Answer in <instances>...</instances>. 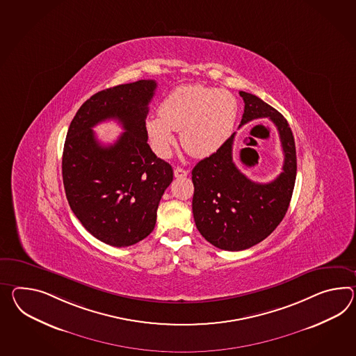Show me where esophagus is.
<instances>
[{
	"label": "esophagus",
	"instance_id": "obj_1",
	"mask_svg": "<svg viewBox=\"0 0 356 356\" xmlns=\"http://www.w3.org/2000/svg\"><path fill=\"white\" fill-rule=\"evenodd\" d=\"M175 177H177V179H181V177H185V176H188V171L186 170H184L181 167H176L174 170Z\"/></svg>",
	"mask_w": 356,
	"mask_h": 356
}]
</instances>
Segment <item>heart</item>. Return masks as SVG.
Instances as JSON below:
<instances>
[{
	"instance_id": "b5f03b06",
	"label": "heart",
	"mask_w": 356,
	"mask_h": 356,
	"mask_svg": "<svg viewBox=\"0 0 356 356\" xmlns=\"http://www.w3.org/2000/svg\"><path fill=\"white\" fill-rule=\"evenodd\" d=\"M159 117L145 123L147 136L158 156L170 154L172 131H181V147L193 156H209L224 145L234 130L238 104L234 96L212 87L175 88L159 106Z\"/></svg>"
}]
</instances>
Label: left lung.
<instances>
[{"label":"left lung","mask_w":356,"mask_h":356,"mask_svg":"<svg viewBox=\"0 0 356 356\" xmlns=\"http://www.w3.org/2000/svg\"><path fill=\"white\" fill-rule=\"evenodd\" d=\"M244 102L241 126L257 118L275 124L284 153L283 171L275 180H250L233 161L235 134L191 171L193 215L202 236L220 250L243 251L268 238L286 216L295 188V139L286 118L260 97L239 91Z\"/></svg>","instance_id":"8db88e82"}]
</instances>
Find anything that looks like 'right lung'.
I'll use <instances>...</instances> for the list:
<instances>
[{"label": "right lung", "instance_id": "add662e5", "mask_svg": "<svg viewBox=\"0 0 356 356\" xmlns=\"http://www.w3.org/2000/svg\"><path fill=\"white\" fill-rule=\"evenodd\" d=\"M156 88V81L140 79L96 92L67 134L61 170L70 209L90 234L113 247L153 232L159 200L174 179L172 167L147 144V105ZM106 119H117L125 132L104 147L92 127Z\"/></svg>", "mask_w": 356, "mask_h": 356}]
</instances>
